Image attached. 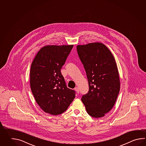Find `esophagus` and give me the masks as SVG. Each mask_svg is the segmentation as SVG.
I'll list each match as a JSON object with an SVG mask.
<instances>
[{"mask_svg":"<svg viewBox=\"0 0 146 146\" xmlns=\"http://www.w3.org/2000/svg\"><path fill=\"white\" fill-rule=\"evenodd\" d=\"M74 90H75L78 93H79V88L76 87V88H74Z\"/></svg>","mask_w":146,"mask_h":146,"instance_id":"esophagus-1","label":"esophagus"}]
</instances>
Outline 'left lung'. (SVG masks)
<instances>
[{"instance_id": "left-lung-1", "label": "left lung", "mask_w": 146, "mask_h": 146, "mask_svg": "<svg viewBox=\"0 0 146 146\" xmlns=\"http://www.w3.org/2000/svg\"><path fill=\"white\" fill-rule=\"evenodd\" d=\"M77 50L89 87L81 100L89 115L102 117L114 106L120 90L115 59L109 48L101 43L78 45Z\"/></svg>"}]
</instances>
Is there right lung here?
<instances>
[{
  "instance_id": "add662e5",
  "label": "right lung",
  "mask_w": 146,
  "mask_h": 146,
  "mask_svg": "<svg viewBox=\"0 0 146 146\" xmlns=\"http://www.w3.org/2000/svg\"><path fill=\"white\" fill-rule=\"evenodd\" d=\"M73 46H45L31 64L32 92L40 108L51 115L62 114L75 98L76 92L67 87L60 72Z\"/></svg>"
}]
</instances>
